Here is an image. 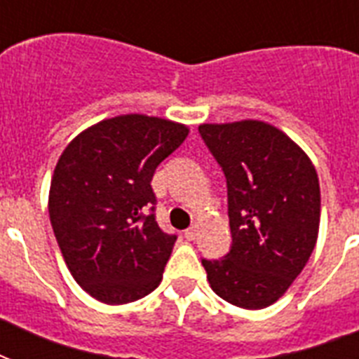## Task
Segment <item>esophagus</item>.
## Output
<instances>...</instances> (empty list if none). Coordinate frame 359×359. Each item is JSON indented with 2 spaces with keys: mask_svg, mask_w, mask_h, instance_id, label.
<instances>
[{
  "mask_svg": "<svg viewBox=\"0 0 359 359\" xmlns=\"http://www.w3.org/2000/svg\"><path fill=\"white\" fill-rule=\"evenodd\" d=\"M197 236V229L196 227H188V229L184 231V238L186 240H194Z\"/></svg>",
  "mask_w": 359,
  "mask_h": 359,
  "instance_id": "1",
  "label": "esophagus"
}]
</instances>
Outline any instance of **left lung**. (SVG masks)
I'll return each mask as SVG.
<instances>
[{
    "label": "left lung",
    "instance_id": "left-lung-1",
    "mask_svg": "<svg viewBox=\"0 0 359 359\" xmlns=\"http://www.w3.org/2000/svg\"><path fill=\"white\" fill-rule=\"evenodd\" d=\"M227 180L229 253L201 259L219 298L244 309L272 306L309 261L320 222V188L307 154L272 124H201Z\"/></svg>",
    "mask_w": 359,
    "mask_h": 359
}]
</instances>
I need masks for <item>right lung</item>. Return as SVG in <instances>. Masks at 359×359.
Segmentation results:
<instances>
[{
	"label": "right lung",
	"instance_id": "add662e5",
	"mask_svg": "<svg viewBox=\"0 0 359 359\" xmlns=\"http://www.w3.org/2000/svg\"><path fill=\"white\" fill-rule=\"evenodd\" d=\"M184 124L119 115L70 141L50 186V222L81 289L119 306L162 281L177 235L160 229L154 171L182 145Z\"/></svg>",
	"mask_w": 359,
	"mask_h": 359
}]
</instances>
